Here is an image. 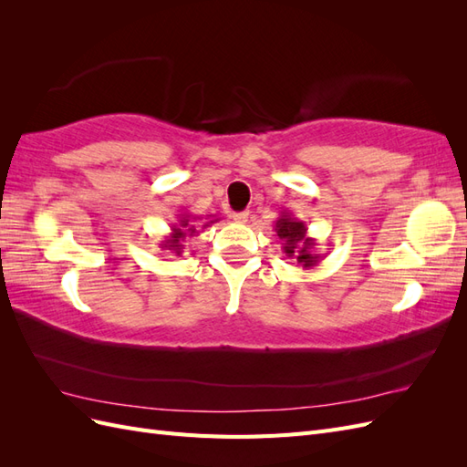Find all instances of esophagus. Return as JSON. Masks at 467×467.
Segmentation results:
<instances>
[{
	"label": "esophagus",
	"instance_id": "1",
	"mask_svg": "<svg viewBox=\"0 0 467 467\" xmlns=\"http://www.w3.org/2000/svg\"><path fill=\"white\" fill-rule=\"evenodd\" d=\"M232 218L237 223H245L247 218H249V212H235V214H232Z\"/></svg>",
	"mask_w": 467,
	"mask_h": 467
}]
</instances>
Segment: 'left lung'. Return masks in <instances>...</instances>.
<instances>
[{
	"label": "left lung",
	"mask_w": 467,
	"mask_h": 467,
	"mask_svg": "<svg viewBox=\"0 0 467 467\" xmlns=\"http://www.w3.org/2000/svg\"><path fill=\"white\" fill-rule=\"evenodd\" d=\"M275 232L280 237V245L288 259L298 261L304 268H312L321 261L319 253H316L317 242L307 235L306 222L290 214L288 210L280 212L278 220L275 222Z\"/></svg>",
	"instance_id": "1"
}]
</instances>
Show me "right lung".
I'll return each mask as SVG.
<instances>
[{
  "label": "right lung",
  "mask_w": 467,
  "mask_h": 467,
  "mask_svg": "<svg viewBox=\"0 0 467 467\" xmlns=\"http://www.w3.org/2000/svg\"><path fill=\"white\" fill-rule=\"evenodd\" d=\"M192 218L191 214H187V212H182V214H179V220L177 223L171 225V232H169V235H165L163 242H160V247L163 251H169L171 255H177L181 257L182 253H185V247H187V239L199 235V230H196V225L192 223ZM220 218H214V220H208L202 228H206V225L218 222Z\"/></svg>",
  "instance_id": "right-lung-1"
}]
</instances>
